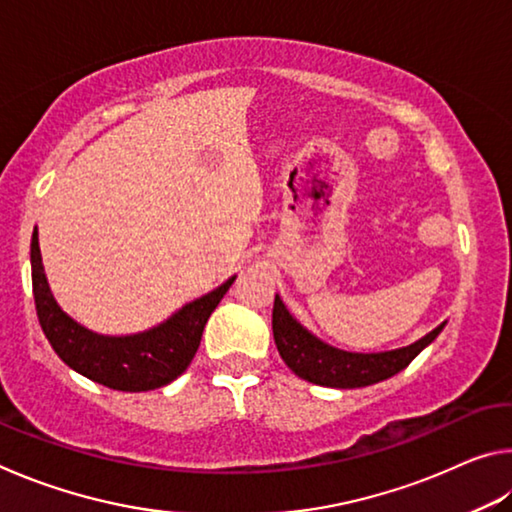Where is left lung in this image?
<instances>
[{"label":"left lung","instance_id":"8db88e82","mask_svg":"<svg viewBox=\"0 0 512 512\" xmlns=\"http://www.w3.org/2000/svg\"><path fill=\"white\" fill-rule=\"evenodd\" d=\"M443 327L445 323L438 325L427 336H422L420 341L406 345V348L400 350L357 354L336 350L332 345L318 341L314 334H309L307 329L289 314L287 307L282 305L280 296H275L273 305V339L284 363H287L300 379H307L311 384L329 388H361L397 375V372L409 366V363L436 339Z\"/></svg>","mask_w":512,"mask_h":512}]
</instances>
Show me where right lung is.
I'll return each mask as SVG.
<instances>
[{
  "label": "right lung",
  "instance_id": "right-lung-1",
  "mask_svg": "<svg viewBox=\"0 0 512 512\" xmlns=\"http://www.w3.org/2000/svg\"><path fill=\"white\" fill-rule=\"evenodd\" d=\"M33 298L42 332L69 368L112 391L140 393L167 386L183 375L201 345L207 318L235 277L207 296L189 302L167 323L133 336H101L74 323L51 296L42 268L38 230L31 239Z\"/></svg>",
  "mask_w": 512,
  "mask_h": 512
}]
</instances>
